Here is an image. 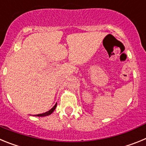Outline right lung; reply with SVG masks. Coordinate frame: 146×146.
<instances>
[{
    "label": "right lung",
    "mask_w": 146,
    "mask_h": 146,
    "mask_svg": "<svg viewBox=\"0 0 146 146\" xmlns=\"http://www.w3.org/2000/svg\"><path fill=\"white\" fill-rule=\"evenodd\" d=\"M56 106H57V103H56V104H55V106H54L53 108H52V109L50 110L49 111L46 112V113H42V114L36 115V116H47V115H50V114H51V113H52V112H53L54 110H55V108H56Z\"/></svg>",
    "instance_id": "add662e5"
}]
</instances>
